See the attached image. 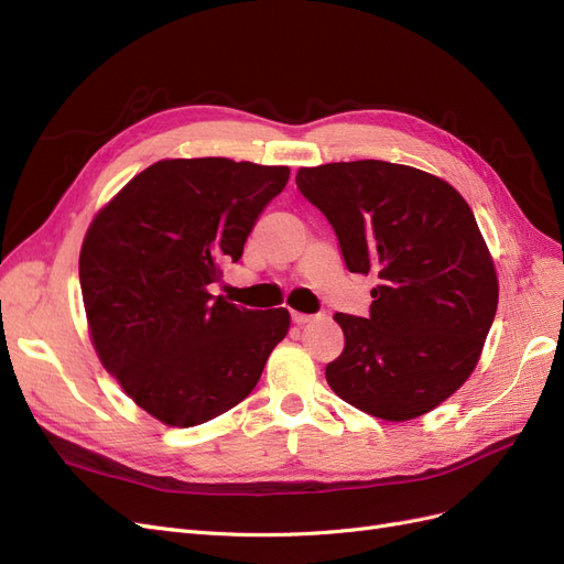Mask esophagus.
Masks as SVG:
<instances>
[{
  "label": "esophagus",
  "mask_w": 564,
  "mask_h": 564,
  "mask_svg": "<svg viewBox=\"0 0 564 564\" xmlns=\"http://www.w3.org/2000/svg\"><path fill=\"white\" fill-rule=\"evenodd\" d=\"M292 322H294V324H308V322H313V315H305V313L292 311Z\"/></svg>",
  "instance_id": "34e87169"
}]
</instances>
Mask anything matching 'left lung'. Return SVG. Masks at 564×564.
I'll return each mask as SVG.
<instances>
[{
  "mask_svg": "<svg viewBox=\"0 0 564 564\" xmlns=\"http://www.w3.org/2000/svg\"><path fill=\"white\" fill-rule=\"evenodd\" d=\"M296 185L327 216L346 268L379 275L369 317L334 315L346 348L327 383L377 419L431 412L473 373L499 303L468 202L447 181L381 160L303 166Z\"/></svg>",
  "mask_w": 564,
  "mask_h": 564,
  "instance_id": "8db88e82",
  "label": "left lung"
}]
</instances>
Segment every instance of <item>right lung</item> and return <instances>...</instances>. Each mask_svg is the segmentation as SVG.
I'll list each match as a JSON object with an SVG mask.
<instances>
[{"instance_id":"add662e5","label":"right lung","mask_w":564,"mask_h":564,"mask_svg":"<svg viewBox=\"0 0 564 564\" xmlns=\"http://www.w3.org/2000/svg\"><path fill=\"white\" fill-rule=\"evenodd\" d=\"M286 181L289 166L162 160L91 220L79 253L91 344L158 421L191 429L240 404L286 336V308L247 311L212 294Z\"/></svg>"}]
</instances>
